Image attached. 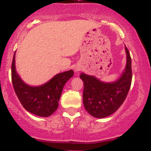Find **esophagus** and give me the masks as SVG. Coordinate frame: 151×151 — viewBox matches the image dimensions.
<instances>
[{
  "instance_id": "34e87169",
  "label": "esophagus",
  "mask_w": 151,
  "mask_h": 151,
  "mask_svg": "<svg viewBox=\"0 0 151 151\" xmlns=\"http://www.w3.org/2000/svg\"><path fill=\"white\" fill-rule=\"evenodd\" d=\"M81 69H82V68H81V66H80V65H78V66H77V67L75 68V70L76 71H79V70H81Z\"/></svg>"
}]
</instances>
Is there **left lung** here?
Wrapping results in <instances>:
<instances>
[{"instance_id": "left-lung-1", "label": "left lung", "mask_w": 151, "mask_h": 151, "mask_svg": "<svg viewBox=\"0 0 151 151\" xmlns=\"http://www.w3.org/2000/svg\"><path fill=\"white\" fill-rule=\"evenodd\" d=\"M126 64L120 76L113 82H104L95 76L81 73L83 101L86 111L96 118H104L116 111L126 99L132 83V60L125 47Z\"/></svg>"}]
</instances>
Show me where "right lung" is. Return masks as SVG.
Returning <instances> with one entry per match:
<instances>
[{"mask_svg":"<svg viewBox=\"0 0 151 151\" xmlns=\"http://www.w3.org/2000/svg\"><path fill=\"white\" fill-rule=\"evenodd\" d=\"M16 52L12 63V83L15 92L26 111L36 116L47 117L59 107V101L67 81L74 76V70L59 73L40 86H31L22 80L16 69Z\"/></svg>","mask_w":151,"mask_h":151,"instance_id":"right-lung-1","label":"right lung"}]
</instances>
